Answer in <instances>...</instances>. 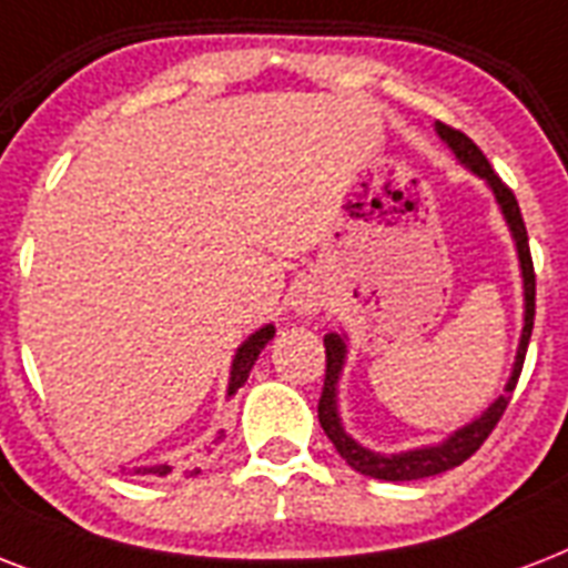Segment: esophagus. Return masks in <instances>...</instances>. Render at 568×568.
<instances>
[{"label":"esophagus","instance_id":"obj_1","mask_svg":"<svg viewBox=\"0 0 568 568\" xmlns=\"http://www.w3.org/2000/svg\"><path fill=\"white\" fill-rule=\"evenodd\" d=\"M294 315H318L324 310V292L315 283H301L292 292Z\"/></svg>","mask_w":568,"mask_h":568}]
</instances>
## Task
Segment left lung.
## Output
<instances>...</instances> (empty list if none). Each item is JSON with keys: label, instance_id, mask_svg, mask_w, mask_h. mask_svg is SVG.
I'll return each mask as SVG.
<instances>
[{"label": "left lung", "instance_id": "8db88e82", "mask_svg": "<svg viewBox=\"0 0 568 568\" xmlns=\"http://www.w3.org/2000/svg\"><path fill=\"white\" fill-rule=\"evenodd\" d=\"M436 135L442 138V144L448 146L454 159H457L466 171H471L477 180L486 182V189L493 191L495 203L501 209L504 221H507V230L513 235V244H516V256H519V271H521V294H525V324H521L519 347H516V359H513V372L504 383V392L495 397L493 404L486 406L484 413L471 418L468 424L457 427L454 433H448L442 442H433V445H422V448L397 450V454H383V450H372L363 442H356L351 433L345 430L342 424V413H338V379L345 372L347 363V336L345 333H327L324 336V347H327V377H324V392H321L318 400V422L327 433V439L333 442V448L338 450V457L345 459L347 466L359 471L365 477H374V480H422V477H433L448 471V468H457L459 463H466L471 454H475L480 445L486 442V436L493 433V427L501 422L504 409L510 404V395L516 383H519L521 363H525V351H528L530 329H534V297H537V276H534V262H530V247H528V230H525V221H521L519 203L513 191L498 180V173L493 171V164L486 162V155L477 150V144L471 138H466L457 129L445 126V123H436Z\"/></svg>", "mask_w": 568, "mask_h": 568}]
</instances>
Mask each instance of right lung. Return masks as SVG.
<instances>
[{
	"label": "right lung",
	"mask_w": 568,
	"mask_h": 568,
	"mask_svg": "<svg viewBox=\"0 0 568 568\" xmlns=\"http://www.w3.org/2000/svg\"><path fill=\"white\" fill-rule=\"evenodd\" d=\"M276 327L274 324H265V327H258L256 333H250L244 342L239 345L235 356H232V365H230V386H226V397H232L239 392L244 383H247L250 372H253V365H256L258 354L265 351V345L274 338ZM135 475H155V477H164L171 475V466L162 463V466H144V468H135Z\"/></svg>",
	"instance_id": "add662e5"
}]
</instances>
